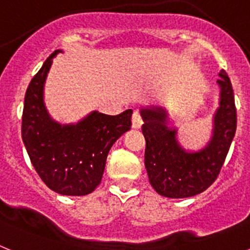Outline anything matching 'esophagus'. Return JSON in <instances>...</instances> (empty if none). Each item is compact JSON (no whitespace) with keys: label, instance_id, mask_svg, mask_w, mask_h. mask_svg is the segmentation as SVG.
<instances>
[{"label":"esophagus","instance_id":"1","mask_svg":"<svg viewBox=\"0 0 250 250\" xmlns=\"http://www.w3.org/2000/svg\"><path fill=\"white\" fill-rule=\"evenodd\" d=\"M131 124H132V127H134V129H140L141 127V125H143V119H141L139 111H135L134 114H132Z\"/></svg>","mask_w":250,"mask_h":250}]
</instances>
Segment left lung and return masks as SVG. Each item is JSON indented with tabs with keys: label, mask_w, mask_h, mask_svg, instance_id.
<instances>
[{
	"label": "left lung",
	"mask_w": 250,
	"mask_h": 250,
	"mask_svg": "<svg viewBox=\"0 0 250 250\" xmlns=\"http://www.w3.org/2000/svg\"><path fill=\"white\" fill-rule=\"evenodd\" d=\"M216 83L219 107L213 116L211 138L203 149L189 151L180 145L176 127L169 126L167 111L160 106L140 110L145 136V167L151 187L167 198H189L210 187L219 175L237 130V109L231 83L224 70Z\"/></svg>",
	"instance_id": "1"
}]
</instances>
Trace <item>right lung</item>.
<instances>
[{
    "instance_id": "1",
    "label": "right lung",
    "mask_w": 250,
    "mask_h": 250,
    "mask_svg": "<svg viewBox=\"0 0 250 250\" xmlns=\"http://www.w3.org/2000/svg\"><path fill=\"white\" fill-rule=\"evenodd\" d=\"M31 80L22 114V140L42 182L61 195L81 196L95 190L103 178L106 158L114 143L131 126L132 110L119 115L91 111L76 124L51 118L43 101L46 77L52 59Z\"/></svg>"
}]
</instances>
